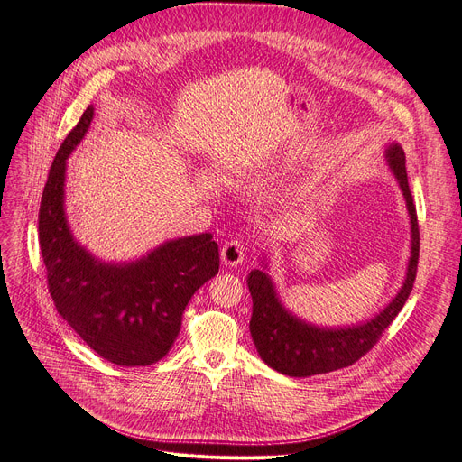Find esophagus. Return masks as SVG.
I'll use <instances>...</instances> for the list:
<instances>
[{
  "instance_id": "1",
  "label": "esophagus",
  "mask_w": 462,
  "mask_h": 462,
  "mask_svg": "<svg viewBox=\"0 0 462 462\" xmlns=\"http://www.w3.org/2000/svg\"><path fill=\"white\" fill-rule=\"evenodd\" d=\"M245 257V247L240 240H230L220 249V259L226 266H237Z\"/></svg>"
}]
</instances>
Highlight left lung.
Returning a JSON list of instances; mask_svg holds the SVG:
<instances>
[{
    "instance_id": "1",
    "label": "left lung",
    "mask_w": 462,
    "mask_h": 462,
    "mask_svg": "<svg viewBox=\"0 0 462 462\" xmlns=\"http://www.w3.org/2000/svg\"><path fill=\"white\" fill-rule=\"evenodd\" d=\"M386 158L400 182L409 218H411V259H409L407 276L400 293L392 299L383 312L360 326L338 329L316 328L283 309L266 272L251 270L247 278L253 297L249 331L264 364L272 369L289 374V377H310V374L329 373L356 364L379 343L384 329L394 321L407 297L411 295L420 249L417 209L411 190H409L405 153L402 146L396 143L390 144L386 148Z\"/></svg>"
}]
</instances>
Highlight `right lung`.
Segmentation results:
<instances>
[{"mask_svg": "<svg viewBox=\"0 0 462 462\" xmlns=\"http://www.w3.org/2000/svg\"><path fill=\"white\" fill-rule=\"evenodd\" d=\"M91 119L93 106L68 133L43 188L38 230L47 287L57 312L98 356L152 365L173 346L188 300L218 272V245L211 234L179 237L129 264H105L78 245L64 217V173Z\"/></svg>", "mask_w": 462, "mask_h": 462, "instance_id": "add662e5", "label": "right lung"}]
</instances>
